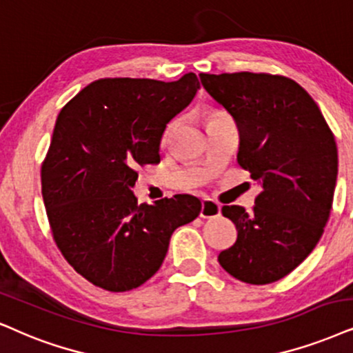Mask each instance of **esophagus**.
<instances>
[{
	"mask_svg": "<svg viewBox=\"0 0 353 353\" xmlns=\"http://www.w3.org/2000/svg\"><path fill=\"white\" fill-rule=\"evenodd\" d=\"M221 213V205L213 202L210 199L202 200V208H200V218H216Z\"/></svg>",
	"mask_w": 353,
	"mask_h": 353,
	"instance_id": "1",
	"label": "esophagus"
}]
</instances>
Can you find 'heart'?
Returning <instances> with one entry per match:
<instances>
[{"label":"heart","mask_w":353,"mask_h":353,"mask_svg":"<svg viewBox=\"0 0 353 353\" xmlns=\"http://www.w3.org/2000/svg\"><path fill=\"white\" fill-rule=\"evenodd\" d=\"M213 115H220V112H210L208 115H207V119H210V117H213ZM174 123L176 122H171L166 127V130H164V133H163V143H166L168 141V138H169V135H171V130L174 128Z\"/></svg>","instance_id":"heart-1"}]
</instances>
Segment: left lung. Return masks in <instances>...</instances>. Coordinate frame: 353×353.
Wrapping results in <instances>:
<instances>
[{
  "mask_svg": "<svg viewBox=\"0 0 353 353\" xmlns=\"http://www.w3.org/2000/svg\"><path fill=\"white\" fill-rule=\"evenodd\" d=\"M200 81L233 115L239 166L262 185L251 212L221 208L238 239L218 262L244 283H274L295 270L324 233L337 181L334 133L313 97L287 77L202 73Z\"/></svg>",
  "mask_w": 353,
  "mask_h": 353,
  "instance_id": "1",
  "label": "left lung"
}]
</instances>
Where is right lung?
I'll use <instances>...</instances> for the list:
<instances>
[{
	"instance_id": "obj_1",
	"label": "right lung",
	"mask_w": 353,
	"mask_h": 353,
	"mask_svg": "<svg viewBox=\"0 0 353 353\" xmlns=\"http://www.w3.org/2000/svg\"><path fill=\"white\" fill-rule=\"evenodd\" d=\"M200 88L194 73L172 83L102 78L58 114L40 169L52 236L88 282L128 292L151 279L174 230L194 221L202 203L187 194L138 205V168L159 163L166 125Z\"/></svg>"
}]
</instances>
